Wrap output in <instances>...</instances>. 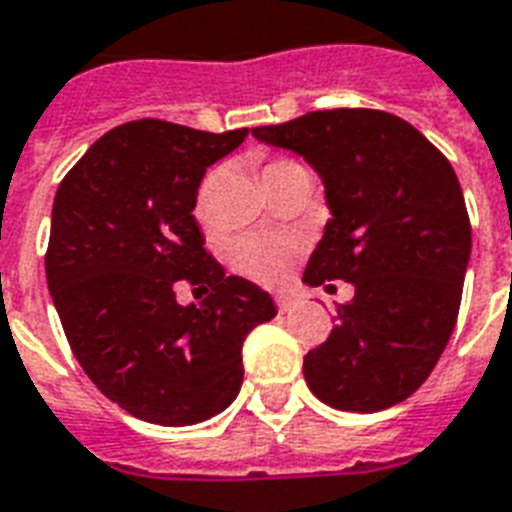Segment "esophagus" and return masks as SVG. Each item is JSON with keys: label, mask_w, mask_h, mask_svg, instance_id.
<instances>
[{"label": "esophagus", "mask_w": 512, "mask_h": 512, "mask_svg": "<svg viewBox=\"0 0 512 512\" xmlns=\"http://www.w3.org/2000/svg\"><path fill=\"white\" fill-rule=\"evenodd\" d=\"M294 305H297V297H292V294H276V307L281 313L292 310Z\"/></svg>", "instance_id": "obj_1"}]
</instances>
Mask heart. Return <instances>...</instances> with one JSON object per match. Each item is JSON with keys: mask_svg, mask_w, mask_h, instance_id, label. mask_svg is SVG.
Returning <instances> with one entry per match:
<instances>
[{"mask_svg": "<svg viewBox=\"0 0 512 512\" xmlns=\"http://www.w3.org/2000/svg\"><path fill=\"white\" fill-rule=\"evenodd\" d=\"M302 168L299 162L286 160V157H276L263 165V178L276 176V173H284V170ZM213 181L215 176H210L205 184L199 186L197 202H194V215H197L199 223H207L210 220V197H213ZM294 247L289 242H281V239H270V236H247L234 247V263L236 268L242 270L244 276L255 278L265 286L284 284L289 273H292L294 265Z\"/></svg>", "mask_w": 512, "mask_h": 512, "instance_id": "b5f03b06", "label": "heart"}]
</instances>
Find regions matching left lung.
<instances>
[{
    "label": "left lung",
    "mask_w": 512,
    "mask_h": 512,
    "mask_svg": "<svg viewBox=\"0 0 512 512\" xmlns=\"http://www.w3.org/2000/svg\"><path fill=\"white\" fill-rule=\"evenodd\" d=\"M305 157L326 184L331 220L302 281L344 278L355 297L305 355L310 392L350 413L407 400L434 371L458 321L471 220L450 160L384 110H315L252 128Z\"/></svg>",
    "instance_id": "8db88e82"
}]
</instances>
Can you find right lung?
I'll list each match as a JSON object with an SVG mask.
<instances>
[{
  "mask_svg": "<svg viewBox=\"0 0 512 512\" xmlns=\"http://www.w3.org/2000/svg\"><path fill=\"white\" fill-rule=\"evenodd\" d=\"M247 134L131 120L94 141L54 194L44 265L70 350L141 421L191 426L226 410L244 339L276 315L268 292L226 276L194 220L205 170ZM184 280L211 294L178 306Z\"/></svg>",
  "mask_w": 512,
  "mask_h": 512,
  "instance_id": "add662e5",
  "label": "right lung"
}]
</instances>
